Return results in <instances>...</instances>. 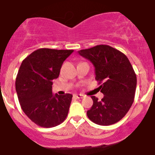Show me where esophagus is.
<instances>
[{
    "label": "esophagus",
    "mask_w": 155,
    "mask_h": 155,
    "mask_svg": "<svg viewBox=\"0 0 155 155\" xmlns=\"http://www.w3.org/2000/svg\"><path fill=\"white\" fill-rule=\"evenodd\" d=\"M74 96L76 97V98H83V97H84L83 94H74Z\"/></svg>",
    "instance_id": "34e87169"
}]
</instances>
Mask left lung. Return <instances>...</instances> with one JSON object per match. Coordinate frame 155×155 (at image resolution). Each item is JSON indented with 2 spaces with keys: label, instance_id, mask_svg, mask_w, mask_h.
I'll use <instances>...</instances> for the list:
<instances>
[{
  "label": "left lung",
  "instance_id": "1",
  "mask_svg": "<svg viewBox=\"0 0 155 155\" xmlns=\"http://www.w3.org/2000/svg\"><path fill=\"white\" fill-rule=\"evenodd\" d=\"M94 67L95 79L104 97L91 96L93 105L87 111L88 119L101 126L117 123L134 101L137 79L127 57L109 45H100L78 51Z\"/></svg>",
  "mask_w": 155,
  "mask_h": 155
}]
</instances>
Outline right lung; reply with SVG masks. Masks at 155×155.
I'll return each mask as SVG.
<instances>
[{"label": "right lung", "instance_id": "add662e5", "mask_svg": "<svg viewBox=\"0 0 155 155\" xmlns=\"http://www.w3.org/2000/svg\"><path fill=\"white\" fill-rule=\"evenodd\" d=\"M73 50L40 48L22 62L16 79L21 108L38 126L56 127L65 120L73 95L52 94V80L59 76L64 61Z\"/></svg>", "mask_w": 155, "mask_h": 155}]
</instances>
